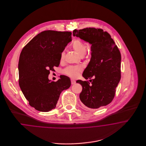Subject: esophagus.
<instances>
[{
    "instance_id": "1",
    "label": "esophagus",
    "mask_w": 146,
    "mask_h": 146,
    "mask_svg": "<svg viewBox=\"0 0 146 146\" xmlns=\"http://www.w3.org/2000/svg\"><path fill=\"white\" fill-rule=\"evenodd\" d=\"M76 83V81L74 80H73V79H71V84H72V85H73V84H74Z\"/></svg>"
}]
</instances>
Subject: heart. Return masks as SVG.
<instances>
[{
	"instance_id": "1",
	"label": "heart",
	"mask_w": 146,
	"mask_h": 146,
	"mask_svg": "<svg viewBox=\"0 0 146 146\" xmlns=\"http://www.w3.org/2000/svg\"><path fill=\"white\" fill-rule=\"evenodd\" d=\"M72 47L79 55L81 57H83L86 54L88 45L86 43L84 42L82 40L79 39H76L73 42ZM64 52L63 51L61 54V59H63L64 58ZM81 71L82 68L80 67L70 66L64 70V73L71 77L76 78L79 76Z\"/></svg>"
}]
</instances>
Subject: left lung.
<instances>
[{
  "label": "left lung",
  "instance_id": "left-lung-1",
  "mask_svg": "<svg viewBox=\"0 0 146 146\" xmlns=\"http://www.w3.org/2000/svg\"><path fill=\"white\" fill-rule=\"evenodd\" d=\"M73 36L91 44L90 61L83 76L90 80H78L82 91L79 98L84 105L90 109H97L110 104L121 78V54L109 33L100 28L74 29Z\"/></svg>",
  "mask_w": 146,
  "mask_h": 146
}]
</instances>
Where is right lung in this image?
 I'll return each mask as SVG.
<instances>
[{
	"label": "right lung",
	"instance_id": "right-lung-1",
	"mask_svg": "<svg viewBox=\"0 0 146 146\" xmlns=\"http://www.w3.org/2000/svg\"><path fill=\"white\" fill-rule=\"evenodd\" d=\"M70 32L45 31L23 48L19 61V85L29 105L38 111L55 108L61 92L68 89L70 78L60 76L57 82L48 78L61 60V54L72 41Z\"/></svg>",
	"mask_w": 146,
	"mask_h": 146
}]
</instances>
